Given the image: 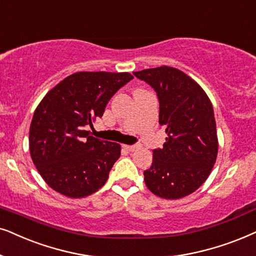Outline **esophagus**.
Masks as SVG:
<instances>
[{"label": "esophagus", "mask_w": 256, "mask_h": 256, "mask_svg": "<svg viewBox=\"0 0 256 256\" xmlns=\"http://www.w3.org/2000/svg\"><path fill=\"white\" fill-rule=\"evenodd\" d=\"M124 148L126 149V150H128V152H134L135 149H138V148H140V146H138V144H135V146H128V144H124Z\"/></svg>", "instance_id": "1"}]
</instances>
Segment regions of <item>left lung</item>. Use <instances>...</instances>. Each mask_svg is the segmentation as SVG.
Instances as JSON below:
<instances>
[{
  "mask_svg": "<svg viewBox=\"0 0 256 256\" xmlns=\"http://www.w3.org/2000/svg\"><path fill=\"white\" fill-rule=\"evenodd\" d=\"M156 92L158 124L166 129L164 148L152 150L144 172L149 190L175 200L192 194L210 174L218 156L213 106L204 89L176 68L162 66L132 72Z\"/></svg>",
  "mask_w": 256,
  "mask_h": 256,
  "instance_id": "obj_1",
  "label": "left lung"
}]
</instances>
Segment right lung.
<instances>
[{"label":"right lung","mask_w":256,"mask_h":256,"mask_svg":"<svg viewBox=\"0 0 256 256\" xmlns=\"http://www.w3.org/2000/svg\"><path fill=\"white\" fill-rule=\"evenodd\" d=\"M132 80L129 72H78L42 98L29 129L34 164L49 187L64 196H88L106 184L121 146L90 136L112 96Z\"/></svg>","instance_id":"add662e5"}]
</instances>
